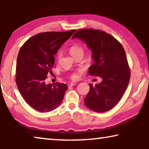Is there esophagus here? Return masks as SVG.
Instances as JSON below:
<instances>
[{"label":"esophagus","mask_w":149,"mask_h":149,"mask_svg":"<svg viewBox=\"0 0 149 149\" xmlns=\"http://www.w3.org/2000/svg\"><path fill=\"white\" fill-rule=\"evenodd\" d=\"M68 87H73V86H74V85H75V83H70V84H68Z\"/></svg>","instance_id":"esophagus-1"}]
</instances>
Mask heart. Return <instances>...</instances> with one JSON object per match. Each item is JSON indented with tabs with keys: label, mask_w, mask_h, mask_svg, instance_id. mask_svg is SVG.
<instances>
[{
	"label": "heart",
	"mask_w": 149,
	"mask_h": 149,
	"mask_svg": "<svg viewBox=\"0 0 149 149\" xmlns=\"http://www.w3.org/2000/svg\"><path fill=\"white\" fill-rule=\"evenodd\" d=\"M84 49L80 45H73V46L70 49V53L72 55V56H74L75 55H76L77 54L79 53H82L84 54ZM61 57V54L60 52H59L57 55V59L59 60ZM70 77L71 79L73 80H76L79 78V73L78 72H75L74 74H72L71 75H70Z\"/></svg>",
	"instance_id": "heart-1"
}]
</instances>
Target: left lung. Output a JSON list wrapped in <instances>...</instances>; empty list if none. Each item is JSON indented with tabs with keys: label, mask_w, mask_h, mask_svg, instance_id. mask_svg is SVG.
I'll return each instance as SVG.
<instances>
[{
	"label": "left lung",
	"mask_w": 149,
	"mask_h": 149,
	"mask_svg": "<svg viewBox=\"0 0 149 149\" xmlns=\"http://www.w3.org/2000/svg\"><path fill=\"white\" fill-rule=\"evenodd\" d=\"M79 39L91 51L94 63L88 73L102 78L85 98V105L97 112L112 109L122 98L130 79V70L125 50L114 37L104 31L93 29L78 30L72 39Z\"/></svg>",
	"instance_id": "8db88e82"
}]
</instances>
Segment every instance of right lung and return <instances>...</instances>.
Listing matches in <instances>:
<instances>
[{
  "label": "right lung",
  "mask_w": 149,
  "mask_h": 149,
  "mask_svg": "<svg viewBox=\"0 0 149 149\" xmlns=\"http://www.w3.org/2000/svg\"><path fill=\"white\" fill-rule=\"evenodd\" d=\"M75 31L41 33L29 39L19 50L16 62L17 89L27 104L39 112L56 109L64 99L67 85L46 84L45 79L52 73L54 55Z\"/></svg>",
  "instance_id": "obj_1"
}]
</instances>
